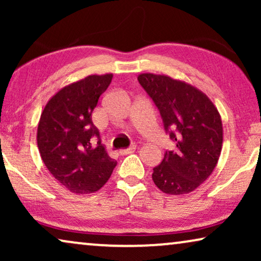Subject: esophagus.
<instances>
[{
    "label": "esophagus",
    "instance_id": "esophagus-1",
    "mask_svg": "<svg viewBox=\"0 0 261 261\" xmlns=\"http://www.w3.org/2000/svg\"><path fill=\"white\" fill-rule=\"evenodd\" d=\"M135 148H137V146H135V145H132L130 147L124 148V149H121V151H120V154H122V155H124V154H130V153H133V152L135 151Z\"/></svg>",
    "mask_w": 261,
    "mask_h": 261
}]
</instances>
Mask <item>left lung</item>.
Wrapping results in <instances>:
<instances>
[{"label": "left lung", "mask_w": 261, "mask_h": 261, "mask_svg": "<svg viewBox=\"0 0 261 261\" xmlns=\"http://www.w3.org/2000/svg\"><path fill=\"white\" fill-rule=\"evenodd\" d=\"M139 83L158 107L164 127L176 142L153 169L152 179L167 195H184L208 179L223 141L219 110L199 89L166 74L140 73Z\"/></svg>", "instance_id": "1"}]
</instances>
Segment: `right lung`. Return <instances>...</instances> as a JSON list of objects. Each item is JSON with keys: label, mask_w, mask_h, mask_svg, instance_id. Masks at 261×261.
Wrapping results in <instances>:
<instances>
[{"label": "right lung", "mask_w": 261, "mask_h": 261, "mask_svg": "<svg viewBox=\"0 0 261 261\" xmlns=\"http://www.w3.org/2000/svg\"><path fill=\"white\" fill-rule=\"evenodd\" d=\"M112 80L113 73L91 74L66 85L49 98L39 120L37 141L42 162L73 194L98 191L116 166L91 120Z\"/></svg>", "instance_id": "right-lung-1"}]
</instances>
